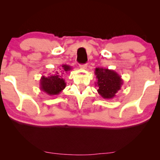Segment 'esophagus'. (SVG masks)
I'll use <instances>...</instances> for the list:
<instances>
[{"label": "esophagus", "instance_id": "34e87169", "mask_svg": "<svg viewBox=\"0 0 160 160\" xmlns=\"http://www.w3.org/2000/svg\"><path fill=\"white\" fill-rule=\"evenodd\" d=\"M80 69H86L87 68V65H80Z\"/></svg>", "mask_w": 160, "mask_h": 160}]
</instances>
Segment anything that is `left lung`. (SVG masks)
<instances>
[{
    "label": "left lung",
    "instance_id": "left-lung-1",
    "mask_svg": "<svg viewBox=\"0 0 160 160\" xmlns=\"http://www.w3.org/2000/svg\"><path fill=\"white\" fill-rule=\"evenodd\" d=\"M95 75L97 78V82H95V86L98 87L97 91L103 98H114L123 84L121 76L113 70L96 68L95 69Z\"/></svg>",
    "mask_w": 160,
    "mask_h": 160
}]
</instances>
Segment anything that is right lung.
Segmentation results:
<instances>
[{"label":"right lung","instance_id":"right-lung-1","mask_svg":"<svg viewBox=\"0 0 160 160\" xmlns=\"http://www.w3.org/2000/svg\"><path fill=\"white\" fill-rule=\"evenodd\" d=\"M72 68L68 65H62L59 71L47 77L42 76L40 80V89L49 95H57L63 90L66 86L64 74H68Z\"/></svg>","mask_w":160,"mask_h":160}]
</instances>
